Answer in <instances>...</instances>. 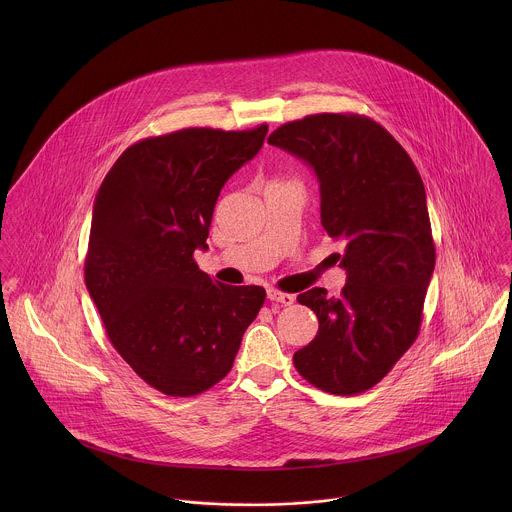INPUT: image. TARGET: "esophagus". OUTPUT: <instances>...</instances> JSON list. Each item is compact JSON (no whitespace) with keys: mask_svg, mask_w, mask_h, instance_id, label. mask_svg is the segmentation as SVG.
Wrapping results in <instances>:
<instances>
[{"mask_svg":"<svg viewBox=\"0 0 512 512\" xmlns=\"http://www.w3.org/2000/svg\"><path fill=\"white\" fill-rule=\"evenodd\" d=\"M268 299H270V301H278V303H282V305H292L293 301H295V295H293V293L280 292V290H276V288H270V290H268Z\"/></svg>","mask_w":512,"mask_h":512,"instance_id":"esophagus-1","label":"esophagus"}]
</instances>
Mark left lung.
<instances>
[{
  "label": "left lung",
  "instance_id": "1",
  "mask_svg": "<svg viewBox=\"0 0 512 512\" xmlns=\"http://www.w3.org/2000/svg\"><path fill=\"white\" fill-rule=\"evenodd\" d=\"M309 163L319 179L321 224L345 242L339 297L311 288L315 339L293 355L313 386L351 396L380 382L420 333L436 246L422 177L378 122L361 114H313L268 138Z\"/></svg>",
  "mask_w": 512,
  "mask_h": 512
}]
</instances>
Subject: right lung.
I'll return each instance as SVG.
<instances>
[{
	"instance_id": "add662e5",
	"label": "right lung",
	"mask_w": 512,
	"mask_h": 512,
	"mask_svg": "<svg viewBox=\"0 0 512 512\" xmlns=\"http://www.w3.org/2000/svg\"><path fill=\"white\" fill-rule=\"evenodd\" d=\"M268 126L185 128L128 147L92 209L84 282L120 357L167 396L222 380L264 305L260 286L199 270L220 189L264 144Z\"/></svg>"
}]
</instances>
